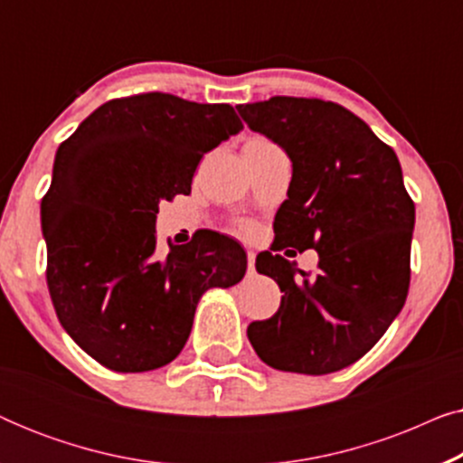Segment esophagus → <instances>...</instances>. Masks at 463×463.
Returning <instances> with one entry per match:
<instances>
[{
	"label": "esophagus",
	"mask_w": 463,
	"mask_h": 463,
	"mask_svg": "<svg viewBox=\"0 0 463 463\" xmlns=\"http://www.w3.org/2000/svg\"><path fill=\"white\" fill-rule=\"evenodd\" d=\"M255 252H252V250H249V252H246V259H249V271H250V274H255Z\"/></svg>",
	"instance_id": "obj_1"
}]
</instances>
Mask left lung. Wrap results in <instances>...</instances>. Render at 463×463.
Instances as JSON below:
<instances>
[{
  "label": "left lung",
  "instance_id": "left-lung-1",
  "mask_svg": "<svg viewBox=\"0 0 463 463\" xmlns=\"http://www.w3.org/2000/svg\"><path fill=\"white\" fill-rule=\"evenodd\" d=\"M250 130L293 162L278 238L318 250V269L269 255L257 269L282 290L278 312L249 325L257 356L278 371L326 375L363 358L407 301L415 204L390 145L331 100L271 97L238 105ZM280 250V249H278Z\"/></svg>",
  "mask_w": 463,
  "mask_h": 463
}]
</instances>
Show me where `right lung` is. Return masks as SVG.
<instances>
[{
	"mask_svg": "<svg viewBox=\"0 0 463 463\" xmlns=\"http://www.w3.org/2000/svg\"><path fill=\"white\" fill-rule=\"evenodd\" d=\"M242 128L232 105L143 92L107 100L61 143L42 198L46 282L62 328L107 369L168 364L200 297L242 280L244 250L219 233L156 249L160 202L192 194L206 151Z\"/></svg>",
	"mask_w": 463,
	"mask_h": 463,
	"instance_id": "obj_1",
	"label": "right lung"
}]
</instances>
